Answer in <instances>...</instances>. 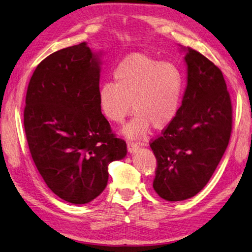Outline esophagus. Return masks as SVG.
Here are the masks:
<instances>
[{
  "mask_svg": "<svg viewBox=\"0 0 252 252\" xmlns=\"http://www.w3.org/2000/svg\"><path fill=\"white\" fill-rule=\"evenodd\" d=\"M138 148H139V144L136 142H133V141L127 142V151H129L130 153L135 152L136 150H138Z\"/></svg>",
  "mask_w": 252,
  "mask_h": 252,
  "instance_id": "obj_1",
  "label": "esophagus"
}]
</instances>
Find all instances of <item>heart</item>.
Returning <instances> with one entry per match:
<instances>
[{"label":"heart","mask_w":252,"mask_h":252,"mask_svg":"<svg viewBox=\"0 0 252 252\" xmlns=\"http://www.w3.org/2000/svg\"><path fill=\"white\" fill-rule=\"evenodd\" d=\"M113 80L114 83L101 85L100 111L113 123H122L133 111L135 116L123 129L126 138H141L151 126L163 130L176 120L186 90L178 66L148 54L132 53L114 69Z\"/></svg>","instance_id":"b5f03b06"}]
</instances>
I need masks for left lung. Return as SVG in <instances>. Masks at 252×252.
Masks as SVG:
<instances>
[{"instance_id":"8db88e82","label":"left lung","mask_w":252,"mask_h":252,"mask_svg":"<svg viewBox=\"0 0 252 252\" xmlns=\"http://www.w3.org/2000/svg\"><path fill=\"white\" fill-rule=\"evenodd\" d=\"M188 84L178 116L151 140L157 158L153 189L167 201L201 191L228 147L232 105L222 72L198 51L187 48Z\"/></svg>"}]
</instances>
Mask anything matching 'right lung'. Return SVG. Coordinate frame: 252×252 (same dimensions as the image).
Instances as JSON below:
<instances>
[{
    "label": "right lung",
    "mask_w": 252,
    "mask_h": 252,
    "mask_svg": "<svg viewBox=\"0 0 252 252\" xmlns=\"http://www.w3.org/2000/svg\"><path fill=\"white\" fill-rule=\"evenodd\" d=\"M100 61L87 43L45 58L30 80L24 130L32 159L52 192L84 204L108 183V165L126 155L99 106Z\"/></svg>",
    "instance_id": "obj_1"
}]
</instances>
